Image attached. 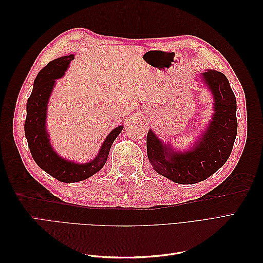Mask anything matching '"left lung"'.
Instances as JSON below:
<instances>
[{
    "label": "left lung",
    "mask_w": 263,
    "mask_h": 263,
    "mask_svg": "<svg viewBox=\"0 0 263 263\" xmlns=\"http://www.w3.org/2000/svg\"><path fill=\"white\" fill-rule=\"evenodd\" d=\"M200 78L213 95L214 113L192 146L178 150L153 129L147 135V155L154 170L180 184L201 182L221 168L232 154L237 135L236 98L227 78L212 69Z\"/></svg>",
    "instance_id": "1"
}]
</instances>
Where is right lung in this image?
<instances>
[{
    "mask_svg": "<svg viewBox=\"0 0 263 263\" xmlns=\"http://www.w3.org/2000/svg\"><path fill=\"white\" fill-rule=\"evenodd\" d=\"M73 59L74 54L62 55L50 61L39 71L34 81V89L27 100V114L24 126L25 137L35 162L51 177L65 183L83 181L99 172L107 160L110 146L124 128V126L115 127L103 141L95 158L84 163L68 160L54 150L47 129L48 103L54 84L57 83L58 79L66 74L70 62Z\"/></svg>",
    "mask_w": 263,
    "mask_h": 263,
    "instance_id": "1",
    "label": "right lung"
}]
</instances>
